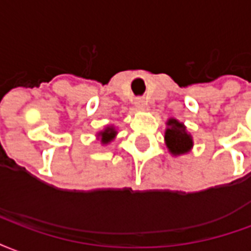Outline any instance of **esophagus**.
I'll use <instances>...</instances> for the list:
<instances>
[{
	"label": "esophagus",
	"mask_w": 251,
	"mask_h": 251,
	"mask_svg": "<svg viewBox=\"0 0 251 251\" xmlns=\"http://www.w3.org/2000/svg\"><path fill=\"white\" fill-rule=\"evenodd\" d=\"M135 107L138 109H144L146 108V100L144 99H135Z\"/></svg>",
	"instance_id": "esophagus-1"
}]
</instances>
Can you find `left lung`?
<instances>
[{
	"mask_svg": "<svg viewBox=\"0 0 251 251\" xmlns=\"http://www.w3.org/2000/svg\"><path fill=\"white\" fill-rule=\"evenodd\" d=\"M167 129L164 133V140L168 151L174 156L188 152L193 147V138L186 131L183 123L178 122L176 119H168Z\"/></svg>",
	"mask_w": 251,
	"mask_h": 251,
	"instance_id": "left-lung-1",
	"label": "left lung"
}]
</instances>
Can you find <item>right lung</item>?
<instances>
[{
    "label": "right lung",
    "instance_id": "add662e5",
    "mask_svg": "<svg viewBox=\"0 0 251 251\" xmlns=\"http://www.w3.org/2000/svg\"><path fill=\"white\" fill-rule=\"evenodd\" d=\"M116 129L113 127H107L104 131H101V132L98 133V136L100 138V140H101V143L103 144H108L109 142H112L113 139H115V136H116Z\"/></svg>",
    "mask_w": 251,
    "mask_h": 251
}]
</instances>
